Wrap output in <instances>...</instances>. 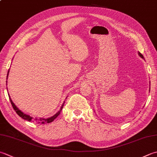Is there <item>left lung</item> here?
<instances>
[{"instance_id":"8db88e82","label":"left lung","mask_w":157,"mask_h":157,"mask_svg":"<svg viewBox=\"0 0 157 157\" xmlns=\"http://www.w3.org/2000/svg\"><path fill=\"white\" fill-rule=\"evenodd\" d=\"M138 55H139V56L142 58H143V59H144V56H143V55L140 53V52H138ZM150 91V90H149Z\"/></svg>"}]
</instances>
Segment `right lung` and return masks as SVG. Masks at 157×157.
I'll list each match as a JSON object with an SVG mask.
<instances>
[{"label":"right lung","instance_id":"1","mask_svg":"<svg viewBox=\"0 0 157 157\" xmlns=\"http://www.w3.org/2000/svg\"><path fill=\"white\" fill-rule=\"evenodd\" d=\"M9 69L8 71V73H7V78H8V75H9ZM6 82L7 83V80L6 81ZM9 100H10V102L11 103L12 105V107H13V108L14 109V110L15 111V112H16L17 113V115L20 116V117L21 118H23L24 120H26V121H33V122H36V123H42V124H45V123H50V122H52L54 121V120L56 118L57 116L60 114L61 111H62L63 109V107L64 106V102L63 103L62 106H61L60 109L59 111H58L56 114H54L53 116H51V117L50 118H33L31 117V116H30L28 114H26V113H23L21 111V110H20L19 109L17 108V107H16V105H15V104L13 103V101H12L11 99L10 96H9Z\"/></svg>","mask_w":157,"mask_h":157}]
</instances>
